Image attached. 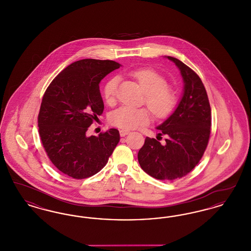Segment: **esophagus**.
I'll return each mask as SVG.
<instances>
[{
  "label": "esophagus",
  "instance_id": "obj_1",
  "mask_svg": "<svg viewBox=\"0 0 251 251\" xmlns=\"http://www.w3.org/2000/svg\"><path fill=\"white\" fill-rule=\"evenodd\" d=\"M129 133H130V131H127V130H120V136H122V137L129 134Z\"/></svg>",
  "mask_w": 251,
  "mask_h": 251
}]
</instances>
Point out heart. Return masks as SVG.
I'll list each match as a JSON object with an SVG mask.
<instances>
[{"instance_id":"heart-1","label":"heart","mask_w":251,"mask_h":251,"mask_svg":"<svg viewBox=\"0 0 251 251\" xmlns=\"http://www.w3.org/2000/svg\"><path fill=\"white\" fill-rule=\"evenodd\" d=\"M146 93L147 106L156 118L167 117L176 103L175 91L167 86V79L160 73L150 69H139L131 72ZM120 76L112 77L103 88V96L108 103H112L117 96ZM150 114L145 108H134L123 105L113 111L110 115L112 125L122 130H131L148 124Z\"/></svg>"}]
</instances>
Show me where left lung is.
I'll list each match as a JSON object with an SVG mask.
<instances>
[{
    "label": "left lung",
    "instance_id": "obj_1",
    "mask_svg": "<svg viewBox=\"0 0 251 251\" xmlns=\"http://www.w3.org/2000/svg\"><path fill=\"white\" fill-rule=\"evenodd\" d=\"M179 68L183 94L173 114L157 127L166 135L161 144L146 137L138 151V162L150 176L174 180L187 175L201 161L211 133L212 113L209 99L199 75L181 61L167 56Z\"/></svg>",
    "mask_w": 251,
    "mask_h": 251
}]
</instances>
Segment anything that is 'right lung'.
Listing matches in <instances>:
<instances>
[{
	"label": "right lung",
	"instance_id": "right-lung-1",
	"mask_svg": "<svg viewBox=\"0 0 251 251\" xmlns=\"http://www.w3.org/2000/svg\"><path fill=\"white\" fill-rule=\"evenodd\" d=\"M120 66L112 60L76 61L60 72L43 96L37 120L41 142L53 166L73 179L100 171L120 142L117 129L98 136H87L86 131L104 109L99 84Z\"/></svg>",
	"mask_w": 251,
	"mask_h": 251
}]
</instances>
